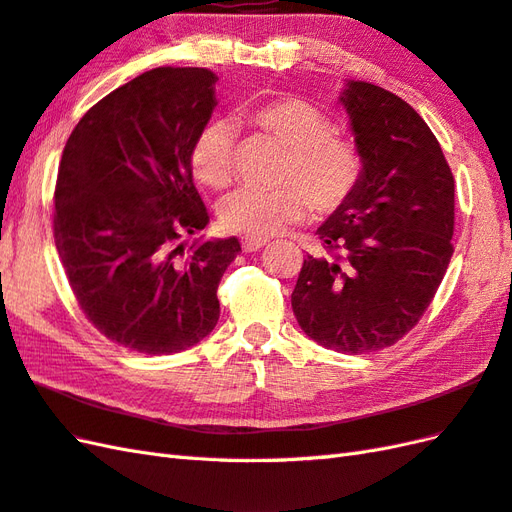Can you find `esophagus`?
<instances>
[{"label": "esophagus", "instance_id": "1", "mask_svg": "<svg viewBox=\"0 0 512 512\" xmlns=\"http://www.w3.org/2000/svg\"><path fill=\"white\" fill-rule=\"evenodd\" d=\"M266 246V240H255V237H242V248L244 253H255L259 248Z\"/></svg>", "mask_w": 512, "mask_h": 512}]
</instances>
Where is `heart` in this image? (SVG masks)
Returning <instances> with one entry per match:
<instances>
[{"label": "heart", "mask_w": 512, "mask_h": 512, "mask_svg": "<svg viewBox=\"0 0 512 512\" xmlns=\"http://www.w3.org/2000/svg\"><path fill=\"white\" fill-rule=\"evenodd\" d=\"M248 120L288 148L277 189H237L220 207L222 227L255 240L299 222L307 207L334 213L358 189L364 159L355 141L336 133V124L303 98H277L255 106ZM237 130L229 120H209L192 146V170L200 183L224 189L235 181Z\"/></svg>", "instance_id": "b5f03b06"}]
</instances>
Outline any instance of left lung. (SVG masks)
Returning <instances> with one entry per match:
<instances>
[{"instance_id": "8db88e82", "label": "left lung", "mask_w": 512, "mask_h": 512, "mask_svg": "<svg viewBox=\"0 0 512 512\" xmlns=\"http://www.w3.org/2000/svg\"><path fill=\"white\" fill-rule=\"evenodd\" d=\"M340 102L364 159L355 194L318 227L292 310L338 353L395 344L419 323L454 255V176L423 117L399 95L349 80Z\"/></svg>"}]
</instances>
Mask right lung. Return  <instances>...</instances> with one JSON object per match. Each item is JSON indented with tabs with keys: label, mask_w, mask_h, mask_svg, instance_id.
Listing matches in <instances>:
<instances>
[{
	"label": "right lung",
	"mask_w": 512,
	"mask_h": 512,
	"mask_svg": "<svg viewBox=\"0 0 512 512\" xmlns=\"http://www.w3.org/2000/svg\"><path fill=\"white\" fill-rule=\"evenodd\" d=\"M218 76L157 67L82 115L54 192V242L80 310L122 347L172 355L211 334L218 283L237 237H183L207 227L192 146L216 109Z\"/></svg>",
	"instance_id": "obj_1"
}]
</instances>
